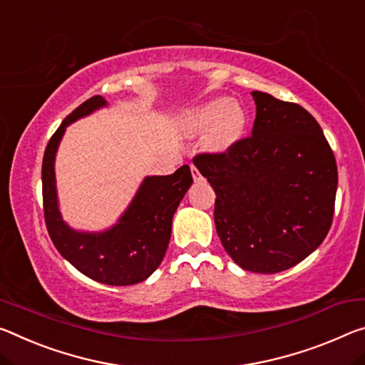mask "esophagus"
Instances as JSON below:
<instances>
[{"instance_id":"1","label":"esophagus","mask_w":365,"mask_h":365,"mask_svg":"<svg viewBox=\"0 0 365 365\" xmlns=\"http://www.w3.org/2000/svg\"><path fill=\"white\" fill-rule=\"evenodd\" d=\"M190 169H192V175H193V180H195V182H200L201 178H203V177H201L200 170H198V167L192 164V165H190Z\"/></svg>"}]
</instances>
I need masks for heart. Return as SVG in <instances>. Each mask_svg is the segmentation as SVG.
<instances>
[{
  "mask_svg": "<svg viewBox=\"0 0 365 365\" xmlns=\"http://www.w3.org/2000/svg\"><path fill=\"white\" fill-rule=\"evenodd\" d=\"M188 135L206 131V146L212 151H225L239 140L245 126V112L240 103L217 97L188 110L182 118Z\"/></svg>",
  "mask_w": 365,
  "mask_h": 365,
  "instance_id": "heart-1",
  "label": "heart"
}]
</instances>
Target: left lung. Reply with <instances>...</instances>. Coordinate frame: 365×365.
<instances>
[{
	"mask_svg": "<svg viewBox=\"0 0 365 365\" xmlns=\"http://www.w3.org/2000/svg\"><path fill=\"white\" fill-rule=\"evenodd\" d=\"M252 135L224 153L193 158L216 193L214 224L224 250L252 273L302 262L333 222L338 169L325 135L299 103L253 91Z\"/></svg>",
	"mask_w": 365,
	"mask_h": 365,
	"instance_id": "obj_1",
	"label": "left lung"
}]
</instances>
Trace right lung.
Returning a JSON list of instances; mask_svg holds the SVG:
<instances>
[{
  "mask_svg": "<svg viewBox=\"0 0 365 365\" xmlns=\"http://www.w3.org/2000/svg\"><path fill=\"white\" fill-rule=\"evenodd\" d=\"M106 106L94 96L61 121L45 148L42 162L43 217L56 250L91 279L108 286H131L148 279L164 258L172 232V217L193 183L192 170L182 165L172 175L148 177L120 222L107 232L83 234L63 222L56 205L55 153L71 121Z\"/></svg>",
  "mask_w": 365,
  "mask_h": 365,
  "instance_id": "obj_1",
  "label": "right lung"
}]
</instances>
